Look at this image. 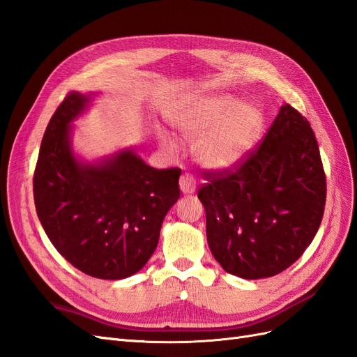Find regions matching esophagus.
Here are the masks:
<instances>
[{"label": "esophagus", "mask_w": 357, "mask_h": 357, "mask_svg": "<svg viewBox=\"0 0 357 357\" xmlns=\"http://www.w3.org/2000/svg\"><path fill=\"white\" fill-rule=\"evenodd\" d=\"M180 189L183 193H193L197 189V180L193 178L192 174H183L180 177Z\"/></svg>", "instance_id": "34e87169"}]
</instances>
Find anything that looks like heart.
I'll use <instances>...</instances> for the list:
<instances>
[{"label":"heart","mask_w":357,"mask_h":357,"mask_svg":"<svg viewBox=\"0 0 357 357\" xmlns=\"http://www.w3.org/2000/svg\"><path fill=\"white\" fill-rule=\"evenodd\" d=\"M171 123L183 139L195 143L193 152L201 165L211 169L235 167L252 152L264 128L262 112L231 95H208L176 109ZM167 152H176L174 138L159 134Z\"/></svg>","instance_id":"obj_1"}]
</instances>
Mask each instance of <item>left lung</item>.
<instances>
[{
  "instance_id": "8db88e82",
  "label": "left lung",
  "mask_w": 357,
  "mask_h": 357,
  "mask_svg": "<svg viewBox=\"0 0 357 357\" xmlns=\"http://www.w3.org/2000/svg\"><path fill=\"white\" fill-rule=\"evenodd\" d=\"M199 188L210 250L226 273L277 275L305 252L326 204V176L310 122L286 104L240 164L205 169Z\"/></svg>"
}]
</instances>
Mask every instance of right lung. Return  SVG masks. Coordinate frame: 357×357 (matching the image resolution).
<instances>
[{"instance_id":"obj_1","label":"right lung","mask_w":357,"mask_h":357,"mask_svg":"<svg viewBox=\"0 0 357 357\" xmlns=\"http://www.w3.org/2000/svg\"><path fill=\"white\" fill-rule=\"evenodd\" d=\"M70 92L43 135L34 171L37 215L49 240L82 273L102 280L135 274L153 255L165 214L180 198V168L156 169L131 150L80 164L70 123L88 104Z\"/></svg>"}]
</instances>
